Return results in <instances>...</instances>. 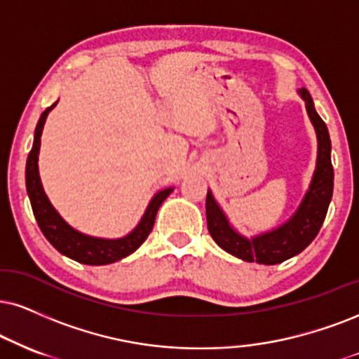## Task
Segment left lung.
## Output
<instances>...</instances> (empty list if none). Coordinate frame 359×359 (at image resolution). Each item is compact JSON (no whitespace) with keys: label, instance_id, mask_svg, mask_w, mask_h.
I'll use <instances>...</instances> for the list:
<instances>
[{"label":"left lung","instance_id":"1","mask_svg":"<svg viewBox=\"0 0 359 359\" xmlns=\"http://www.w3.org/2000/svg\"><path fill=\"white\" fill-rule=\"evenodd\" d=\"M304 104L308 116L315 126L318 138V156L316 168L313 172L308 191L299 203L294 215L285 223L271 231H264L256 236L248 238L241 234L229 223L228 216L216 203L213 193L208 189L206 194V221L210 234L216 245L223 248L229 255L236 256L248 263L259 264H278L283 261L299 255L309 243L316 238L323 221L328 213V206L333 196V165H331V140L328 128L316 113L315 103L308 90L298 91Z\"/></svg>","mask_w":359,"mask_h":359}]
</instances>
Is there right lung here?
I'll return each mask as SVG.
<instances>
[{"mask_svg": "<svg viewBox=\"0 0 359 359\" xmlns=\"http://www.w3.org/2000/svg\"><path fill=\"white\" fill-rule=\"evenodd\" d=\"M56 104L57 101L55 104H51L50 108L44 109L41 116H39L36 130H34L33 148H31L28 161H26V191H28L31 208H33V215L38 221L39 229L46 236V240L61 255L68 256V258L78 261V263L93 264V266L114 263V261H119L130 256L131 253H135L143 245L148 234L151 233L159 206L170 196V193L175 188H165L154 194L148 208H146L143 218L140 219L136 228L131 233H128L126 236L109 240V238L90 236V234L74 229L72 224H68L61 218V215L57 213L55 206L51 205V201L48 200L38 170V154L39 146H41L43 126L48 114H50V111Z\"/></svg>", "mask_w": 359, "mask_h": 359, "instance_id": "add662e5", "label": "right lung"}]
</instances>
